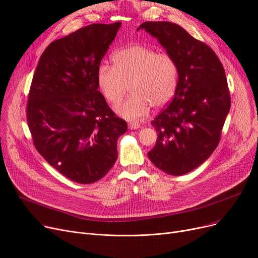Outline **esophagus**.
Wrapping results in <instances>:
<instances>
[{"label":"esophagus","instance_id":"obj_1","mask_svg":"<svg viewBox=\"0 0 258 258\" xmlns=\"http://www.w3.org/2000/svg\"><path fill=\"white\" fill-rule=\"evenodd\" d=\"M140 127V124L138 123H134V122H131V123H128V128L130 130H137Z\"/></svg>","mask_w":258,"mask_h":258}]
</instances>
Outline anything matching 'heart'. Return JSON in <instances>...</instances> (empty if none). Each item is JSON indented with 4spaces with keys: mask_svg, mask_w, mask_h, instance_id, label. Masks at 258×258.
<instances>
[{
    "mask_svg": "<svg viewBox=\"0 0 258 258\" xmlns=\"http://www.w3.org/2000/svg\"><path fill=\"white\" fill-rule=\"evenodd\" d=\"M113 67L100 64L97 85L110 103H118L131 89V96L115 106V112L130 121H138L151 110L168 103L178 87L179 69L168 53L136 44L112 55Z\"/></svg>",
    "mask_w": 258,
    "mask_h": 258,
    "instance_id": "heart-1",
    "label": "heart"
}]
</instances>
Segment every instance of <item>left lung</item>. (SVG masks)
Listing matches in <instances>:
<instances>
[{
    "label": "left lung",
    "mask_w": 258,
    "mask_h": 258,
    "mask_svg": "<svg viewBox=\"0 0 258 258\" xmlns=\"http://www.w3.org/2000/svg\"><path fill=\"white\" fill-rule=\"evenodd\" d=\"M175 59L178 87L171 102L152 121L158 138L148 158L160 170L182 175L196 169L219 145L231 98L224 67L214 51L170 22H145Z\"/></svg>",
    "instance_id": "obj_1"
}]
</instances>
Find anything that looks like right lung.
<instances>
[{
  "label": "right lung",
  "mask_w": 258,
  "mask_h": 258,
  "mask_svg": "<svg viewBox=\"0 0 258 258\" xmlns=\"http://www.w3.org/2000/svg\"><path fill=\"white\" fill-rule=\"evenodd\" d=\"M120 26L92 24L54 40L32 78L26 111L33 144L79 184L96 182L113 167L118 138L127 130L97 85L98 67Z\"/></svg>",
  "instance_id": "1"
}]
</instances>
